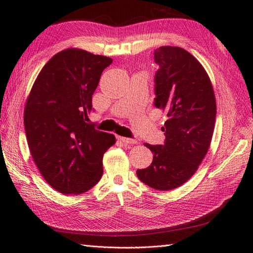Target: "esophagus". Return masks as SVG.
<instances>
[{"label": "esophagus", "mask_w": 253, "mask_h": 253, "mask_svg": "<svg viewBox=\"0 0 253 253\" xmlns=\"http://www.w3.org/2000/svg\"><path fill=\"white\" fill-rule=\"evenodd\" d=\"M118 140L122 142L125 145H133L135 144L136 141L133 140V138H128V137H123V136H118Z\"/></svg>", "instance_id": "esophagus-1"}]
</instances>
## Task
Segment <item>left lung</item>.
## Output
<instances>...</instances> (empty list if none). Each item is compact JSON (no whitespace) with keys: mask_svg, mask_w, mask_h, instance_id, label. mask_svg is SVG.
<instances>
[{"mask_svg":"<svg viewBox=\"0 0 253 253\" xmlns=\"http://www.w3.org/2000/svg\"><path fill=\"white\" fill-rule=\"evenodd\" d=\"M158 70L154 76V106L166 110L163 145L145 143L153 153L138 179L162 191L176 189L197 171L212 141L216 101L210 77L194 56L179 47H161L154 52Z\"/></svg>","mask_w":253,"mask_h":253,"instance_id":"1","label":"left lung"}]
</instances>
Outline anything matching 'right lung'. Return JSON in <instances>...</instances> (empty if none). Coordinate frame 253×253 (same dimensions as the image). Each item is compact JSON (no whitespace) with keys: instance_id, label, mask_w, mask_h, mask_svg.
Here are the masks:
<instances>
[{"instance_id":"1","label":"right lung","mask_w":253,"mask_h":253,"mask_svg":"<svg viewBox=\"0 0 253 253\" xmlns=\"http://www.w3.org/2000/svg\"><path fill=\"white\" fill-rule=\"evenodd\" d=\"M112 59L66 49L51 58L26 102L24 125L30 154L51 187L63 194L88 191L99 181L102 156L113 134L88 123L91 98Z\"/></svg>"}]
</instances>
